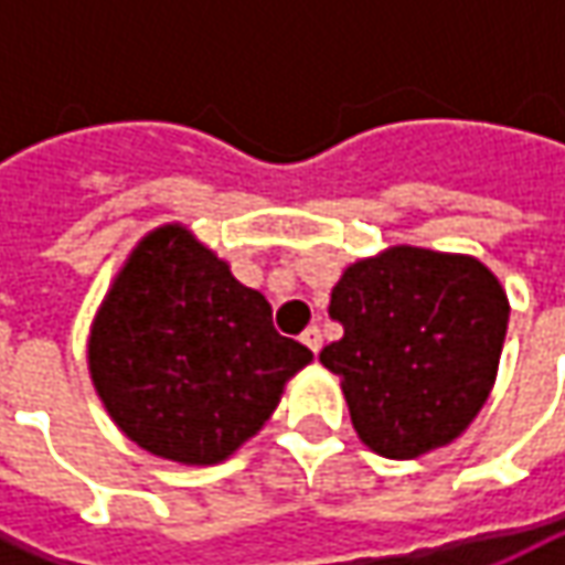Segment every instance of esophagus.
Segmentation results:
<instances>
[{
  "label": "esophagus",
  "mask_w": 565,
  "mask_h": 565,
  "mask_svg": "<svg viewBox=\"0 0 565 565\" xmlns=\"http://www.w3.org/2000/svg\"><path fill=\"white\" fill-rule=\"evenodd\" d=\"M301 342H305V345H308V349H311V352H320V342H323V337H320V330H317V327H308V330H305V333H301Z\"/></svg>",
  "instance_id": "34e87169"
}]
</instances>
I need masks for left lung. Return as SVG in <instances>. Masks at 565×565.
I'll return each mask as SVG.
<instances>
[{
    "label": "left lung",
    "instance_id": "obj_1",
    "mask_svg": "<svg viewBox=\"0 0 565 565\" xmlns=\"http://www.w3.org/2000/svg\"><path fill=\"white\" fill-rule=\"evenodd\" d=\"M330 317L342 339L320 364L342 383L361 444L418 459L452 444L488 402L510 298L478 257L393 245L345 267Z\"/></svg>",
    "mask_w": 565,
    "mask_h": 565
}]
</instances>
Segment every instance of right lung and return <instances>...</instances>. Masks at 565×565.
Instances as JSON below:
<instances>
[{
    "instance_id": "obj_1",
    "label": "right lung",
    "mask_w": 565,
    "mask_h": 565,
    "mask_svg": "<svg viewBox=\"0 0 565 565\" xmlns=\"http://www.w3.org/2000/svg\"><path fill=\"white\" fill-rule=\"evenodd\" d=\"M311 359L276 333L270 301L179 223L147 232L128 254L87 339L109 418L182 466L228 459Z\"/></svg>"
}]
</instances>
